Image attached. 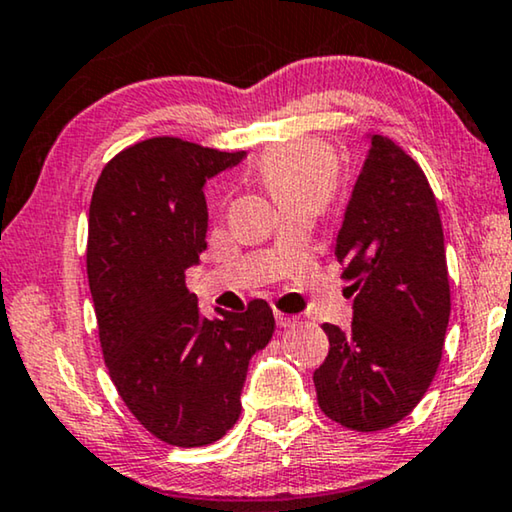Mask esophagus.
Returning <instances> with one entry per match:
<instances>
[{"label":"esophagus","mask_w":512,"mask_h":512,"mask_svg":"<svg viewBox=\"0 0 512 512\" xmlns=\"http://www.w3.org/2000/svg\"><path fill=\"white\" fill-rule=\"evenodd\" d=\"M274 318H277V325L279 328H291V325L295 323V318H291V316H286V314H281V311H274Z\"/></svg>","instance_id":"34e87169"}]
</instances>
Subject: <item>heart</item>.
<instances>
[{"mask_svg":"<svg viewBox=\"0 0 512 512\" xmlns=\"http://www.w3.org/2000/svg\"><path fill=\"white\" fill-rule=\"evenodd\" d=\"M261 177L279 205L302 198L325 205L337 189V159L328 145L300 140L265 154Z\"/></svg>","mask_w":512,"mask_h":512,"instance_id":"obj_1","label":"heart"}]
</instances>
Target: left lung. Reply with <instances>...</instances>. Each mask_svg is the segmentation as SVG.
<instances>
[{
	"label": "left lung",
	"instance_id": "1",
	"mask_svg": "<svg viewBox=\"0 0 512 512\" xmlns=\"http://www.w3.org/2000/svg\"><path fill=\"white\" fill-rule=\"evenodd\" d=\"M335 256L344 263L353 323H323L328 358L314 372L325 416L379 432L416 409L439 369L450 318L443 228L422 168L372 136Z\"/></svg>",
	"mask_w": 512,
	"mask_h": 512
}]
</instances>
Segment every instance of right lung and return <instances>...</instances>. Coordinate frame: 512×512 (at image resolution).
I'll return each instance as SVG.
<instances>
[{
  "instance_id": "1",
  "label": "right lung",
  "mask_w": 512,
  "mask_h": 512,
  "mask_svg": "<svg viewBox=\"0 0 512 512\" xmlns=\"http://www.w3.org/2000/svg\"><path fill=\"white\" fill-rule=\"evenodd\" d=\"M247 152L147 138L103 166L90 203L87 279L122 402L168 446L219 441L240 418L251 355L268 346L265 300L203 318L184 272L207 247L205 182Z\"/></svg>"
}]
</instances>
